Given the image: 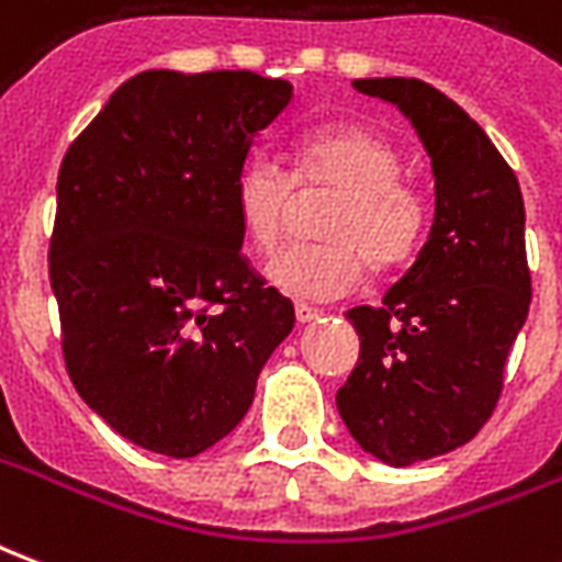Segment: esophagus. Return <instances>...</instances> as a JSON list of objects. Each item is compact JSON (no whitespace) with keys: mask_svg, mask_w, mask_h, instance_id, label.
<instances>
[{"mask_svg":"<svg viewBox=\"0 0 562 562\" xmlns=\"http://www.w3.org/2000/svg\"><path fill=\"white\" fill-rule=\"evenodd\" d=\"M294 316H297V322H301V325H306V322H318V318L325 316V313H322L318 306L297 304V306H294Z\"/></svg>","mask_w":562,"mask_h":562,"instance_id":"esophagus-1","label":"esophagus"}]
</instances>
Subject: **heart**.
<instances>
[{
	"mask_svg": "<svg viewBox=\"0 0 562 562\" xmlns=\"http://www.w3.org/2000/svg\"><path fill=\"white\" fill-rule=\"evenodd\" d=\"M292 177L268 156H249L234 177V213L246 244L270 252L301 192H337L318 222V244H294L270 258L268 282L294 301H337L364 277L409 265L430 228V201L403 177V153L385 135L325 126L301 135Z\"/></svg>",
	"mask_w": 562,
	"mask_h": 562,
	"instance_id": "b5f03b06",
	"label": "heart"
}]
</instances>
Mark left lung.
Here are the masks:
<instances>
[{
  "label": "left lung",
  "instance_id": "1",
  "mask_svg": "<svg viewBox=\"0 0 562 562\" xmlns=\"http://www.w3.org/2000/svg\"><path fill=\"white\" fill-rule=\"evenodd\" d=\"M397 104L436 180L430 237L379 306L346 313L361 337L337 391L355 442L391 467L454 451L491 418L530 310L524 198L515 171L460 104L415 78H361Z\"/></svg>",
  "mask_w": 562,
  "mask_h": 562
}]
</instances>
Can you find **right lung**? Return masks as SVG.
I'll use <instances>...</instances> for the list:
<instances>
[{"label": "right lung", "instance_id": "1", "mask_svg": "<svg viewBox=\"0 0 562 562\" xmlns=\"http://www.w3.org/2000/svg\"><path fill=\"white\" fill-rule=\"evenodd\" d=\"M292 83L140 71L68 147L50 285L78 394L128 442L195 458L240 424L294 306L240 252L234 177Z\"/></svg>", "mask_w": 562, "mask_h": 562}]
</instances>
